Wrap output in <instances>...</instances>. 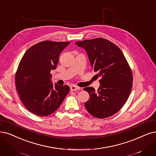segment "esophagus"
<instances>
[{
	"label": "esophagus",
	"mask_w": 156,
	"mask_h": 156,
	"mask_svg": "<svg viewBox=\"0 0 156 156\" xmlns=\"http://www.w3.org/2000/svg\"><path fill=\"white\" fill-rule=\"evenodd\" d=\"M80 90V88L78 86H76L75 85H72L70 86V90L71 91H77V90Z\"/></svg>",
	"instance_id": "obj_1"
}]
</instances>
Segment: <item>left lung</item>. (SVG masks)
Masks as SVG:
<instances>
[{
	"instance_id": "8db88e82",
	"label": "left lung",
	"mask_w": 156,
	"mask_h": 156,
	"mask_svg": "<svg viewBox=\"0 0 156 156\" xmlns=\"http://www.w3.org/2000/svg\"><path fill=\"white\" fill-rule=\"evenodd\" d=\"M86 50L91 68L97 72L101 86L84 90L90 94L84 103L86 110L98 118L109 117L119 111L126 102L133 86V73L127 59L113 43L97 38L76 42Z\"/></svg>"
}]
</instances>
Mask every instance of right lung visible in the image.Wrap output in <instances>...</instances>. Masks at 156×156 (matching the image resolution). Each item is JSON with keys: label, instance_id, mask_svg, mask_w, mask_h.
<instances>
[{"label": "right lung", "instance_id": "obj_1", "mask_svg": "<svg viewBox=\"0 0 156 156\" xmlns=\"http://www.w3.org/2000/svg\"><path fill=\"white\" fill-rule=\"evenodd\" d=\"M70 43L41 41L23 55L15 73L16 88L22 102L32 113L51 115L69 92L67 85L52 84L51 71L56 68L60 53Z\"/></svg>", "mask_w": 156, "mask_h": 156}]
</instances>
